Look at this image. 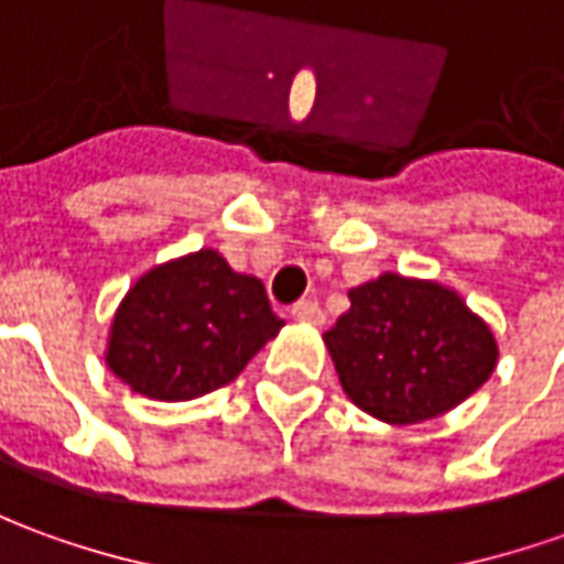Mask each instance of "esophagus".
Instances as JSON below:
<instances>
[{"mask_svg":"<svg viewBox=\"0 0 564 564\" xmlns=\"http://www.w3.org/2000/svg\"><path fill=\"white\" fill-rule=\"evenodd\" d=\"M290 314H293L296 321H302V324H314V327H321V324H324V312H321V305L312 302V299H302V302H296Z\"/></svg>","mask_w":564,"mask_h":564,"instance_id":"esophagus-1","label":"esophagus"}]
</instances>
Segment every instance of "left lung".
I'll return each mask as SVG.
<instances>
[{
	"label": "left lung",
	"instance_id": "8db88e82",
	"mask_svg": "<svg viewBox=\"0 0 564 564\" xmlns=\"http://www.w3.org/2000/svg\"><path fill=\"white\" fill-rule=\"evenodd\" d=\"M348 302L324 343L348 398L377 420H432L494 373L497 343L488 324L438 283L382 274L348 290Z\"/></svg>",
	"mask_w": 564,
	"mask_h": 564
}]
</instances>
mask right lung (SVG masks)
I'll use <instances>...</instances> for the list:
<instances>
[{
    "label": "right lung",
    "mask_w": 564,
    "mask_h": 564,
    "mask_svg": "<svg viewBox=\"0 0 564 564\" xmlns=\"http://www.w3.org/2000/svg\"><path fill=\"white\" fill-rule=\"evenodd\" d=\"M281 327L259 278L200 250L153 268L126 293L107 364L148 398L191 401L240 377Z\"/></svg>",
    "instance_id": "obj_1"
}]
</instances>
